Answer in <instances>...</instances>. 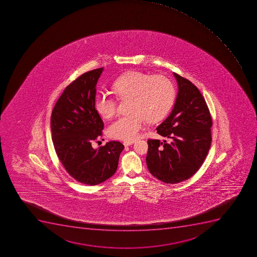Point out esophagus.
<instances>
[{"instance_id": "esophagus-1", "label": "esophagus", "mask_w": 257, "mask_h": 257, "mask_svg": "<svg viewBox=\"0 0 257 257\" xmlns=\"http://www.w3.org/2000/svg\"><path fill=\"white\" fill-rule=\"evenodd\" d=\"M134 143V141H124V142H123V145H124L125 147H127V146L132 145Z\"/></svg>"}]
</instances>
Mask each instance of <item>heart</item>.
Returning a JSON list of instances; mask_svg holds the SVG:
<instances>
[{"label":"heart","mask_w":257,"mask_h":257,"mask_svg":"<svg viewBox=\"0 0 257 257\" xmlns=\"http://www.w3.org/2000/svg\"><path fill=\"white\" fill-rule=\"evenodd\" d=\"M112 89L120 100L128 99L130 114L119 117L109 125L112 139L131 141L139 136L145 123L161 120L174 105L176 91L170 78L132 71L117 78ZM117 99L106 92L96 96V109L103 118L109 119L116 114Z\"/></svg>","instance_id":"obj_1"}]
</instances>
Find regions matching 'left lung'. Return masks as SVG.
Masks as SVG:
<instances>
[{
    "label": "left lung",
    "instance_id": "8db88e82",
    "mask_svg": "<svg viewBox=\"0 0 257 257\" xmlns=\"http://www.w3.org/2000/svg\"><path fill=\"white\" fill-rule=\"evenodd\" d=\"M179 93L170 116L157 127L167 140L148 141L147 165L150 173L165 183L188 180L198 171L211 145L212 118L196 86L174 73Z\"/></svg>",
    "mask_w": 257,
    "mask_h": 257
}]
</instances>
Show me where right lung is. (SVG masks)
<instances>
[{
  "label": "right lung",
  "mask_w": 257,
  "mask_h": 257,
  "mask_svg": "<svg viewBox=\"0 0 257 257\" xmlns=\"http://www.w3.org/2000/svg\"><path fill=\"white\" fill-rule=\"evenodd\" d=\"M103 67L86 72L68 85L51 117L54 148L68 174L79 183L97 185L116 172L124 146L112 141L93 149L104 123L95 108L96 83ZM97 143V142H96Z\"/></svg>",
  "instance_id": "1"
}]
</instances>
